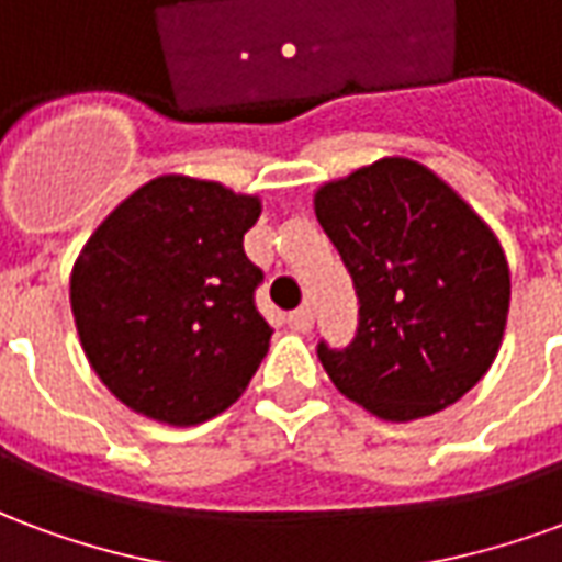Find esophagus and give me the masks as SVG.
Here are the masks:
<instances>
[{
  "instance_id": "1",
  "label": "esophagus",
  "mask_w": 562,
  "mask_h": 562,
  "mask_svg": "<svg viewBox=\"0 0 562 562\" xmlns=\"http://www.w3.org/2000/svg\"><path fill=\"white\" fill-rule=\"evenodd\" d=\"M289 325H292V330H297V334H306V330L313 328V310H310V306L294 310L292 316H289Z\"/></svg>"
}]
</instances>
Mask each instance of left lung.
<instances>
[{
	"label": "left lung",
	"instance_id": "8db88e82",
	"mask_svg": "<svg viewBox=\"0 0 562 562\" xmlns=\"http://www.w3.org/2000/svg\"><path fill=\"white\" fill-rule=\"evenodd\" d=\"M358 294L349 346L318 342L330 382L385 422L458 403L494 364L508 316L499 240L434 171L379 159L316 192Z\"/></svg>",
	"mask_w": 562,
	"mask_h": 562
}]
</instances>
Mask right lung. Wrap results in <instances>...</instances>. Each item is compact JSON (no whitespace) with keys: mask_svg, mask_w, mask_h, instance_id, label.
I'll list each match as a JSON object with an SVG mask.
<instances>
[{"mask_svg":"<svg viewBox=\"0 0 562 562\" xmlns=\"http://www.w3.org/2000/svg\"><path fill=\"white\" fill-rule=\"evenodd\" d=\"M252 195L180 173L128 195L83 246L71 313L92 370L116 401L156 422L228 409L268 355L265 282L244 252Z\"/></svg>","mask_w":562,"mask_h":562,"instance_id":"1","label":"right lung"}]
</instances>
